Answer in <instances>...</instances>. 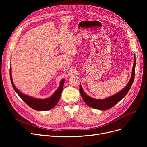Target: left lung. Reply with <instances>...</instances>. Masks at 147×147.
Segmentation results:
<instances>
[{
    "label": "left lung",
    "instance_id": "left-lung-1",
    "mask_svg": "<svg viewBox=\"0 0 147 147\" xmlns=\"http://www.w3.org/2000/svg\"><path fill=\"white\" fill-rule=\"evenodd\" d=\"M134 63L132 68V73L130 79L128 82L126 86L120 90L118 93L115 94L110 97H109L103 99H96L92 98L88 95H87L85 92H84L81 84H80V92L81 96L84 101L88 106L90 107L94 108V109L101 110H107L111 109L114 105L117 104L119 101L124 98L127 94L129 92L131 86H132L134 78H135V65H136V59L135 56L134 57Z\"/></svg>",
    "mask_w": 147,
    "mask_h": 147
}]
</instances>
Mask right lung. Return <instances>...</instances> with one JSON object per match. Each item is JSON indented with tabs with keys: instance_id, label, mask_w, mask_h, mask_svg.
Segmentation results:
<instances>
[{
	"instance_id": "obj_1",
	"label": "right lung",
	"mask_w": 147,
	"mask_h": 147,
	"mask_svg": "<svg viewBox=\"0 0 147 147\" xmlns=\"http://www.w3.org/2000/svg\"><path fill=\"white\" fill-rule=\"evenodd\" d=\"M10 79L13 89L16 92V93L19 95V96L21 98L22 101L25 103H26L29 107L32 108L33 109L38 111L49 110L53 109L54 107H55V105L58 102L59 98L61 97L65 80L64 79L61 80L58 89L54 92L53 94L51 96L46 99H37L22 94L21 92H20L16 88H15L12 80L11 68H10Z\"/></svg>"
}]
</instances>
